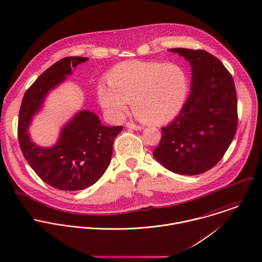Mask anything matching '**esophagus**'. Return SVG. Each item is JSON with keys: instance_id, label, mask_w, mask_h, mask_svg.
<instances>
[{"instance_id": "esophagus-1", "label": "esophagus", "mask_w": 262, "mask_h": 262, "mask_svg": "<svg viewBox=\"0 0 262 262\" xmlns=\"http://www.w3.org/2000/svg\"><path fill=\"white\" fill-rule=\"evenodd\" d=\"M126 127L132 128V129H135V130H142V129H143V126L137 125V124H135V123H133V122H127V123H126Z\"/></svg>"}]
</instances>
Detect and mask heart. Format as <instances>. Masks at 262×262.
<instances>
[{"label":"heart","mask_w":262,"mask_h":262,"mask_svg":"<svg viewBox=\"0 0 262 262\" xmlns=\"http://www.w3.org/2000/svg\"><path fill=\"white\" fill-rule=\"evenodd\" d=\"M108 82H100L98 99L116 118L125 115L134 101L142 120L161 124L173 119L182 109L189 93L186 71L174 62L126 61L114 67Z\"/></svg>","instance_id":"obj_1"}]
</instances>
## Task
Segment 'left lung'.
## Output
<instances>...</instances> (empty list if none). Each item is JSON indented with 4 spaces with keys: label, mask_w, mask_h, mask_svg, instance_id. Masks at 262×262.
<instances>
[{
    "label": "left lung",
    "mask_w": 262,
    "mask_h": 262,
    "mask_svg": "<svg viewBox=\"0 0 262 262\" xmlns=\"http://www.w3.org/2000/svg\"><path fill=\"white\" fill-rule=\"evenodd\" d=\"M168 51L190 63V94L175 119L162 127L153 156L174 173L198 175L212 168L234 139L238 120L235 84L224 64L208 52Z\"/></svg>",
    "instance_id": "1"
}]
</instances>
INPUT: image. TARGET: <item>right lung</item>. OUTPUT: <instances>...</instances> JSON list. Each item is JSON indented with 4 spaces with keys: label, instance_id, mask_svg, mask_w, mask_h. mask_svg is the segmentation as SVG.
Here are the masks:
<instances>
[{
    "label": "right lung",
    "instance_id": "add662e5",
    "mask_svg": "<svg viewBox=\"0 0 262 262\" xmlns=\"http://www.w3.org/2000/svg\"><path fill=\"white\" fill-rule=\"evenodd\" d=\"M88 57L68 56L53 63L25 92L19 112L18 140L23 156L49 185L66 191L85 189L96 183L110 164L113 142L122 126H107L90 110H80L61 127L51 147L35 144L29 134L32 120L49 94Z\"/></svg>",
    "mask_w": 262,
    "mask_h": 262
}]
</instances>
